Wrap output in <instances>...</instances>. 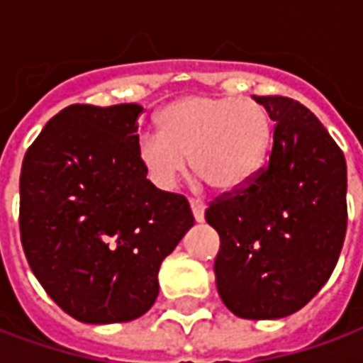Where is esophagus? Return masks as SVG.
I'll list each match as a JSON object with an SVG mask.
<instances>
[{"instance_id":"obj_1","label":"esophagus","mask_w":363,"mask_h":363,"mask_svg":"<svg viewBox=\"0 0 363 363\" xmlns=\"http://www.w3.org/2000/svg\"><path fill=\"white\" fill-rule=\"evenodd\" d=\"M190 208H192V216L196 221H204V210L206 204L202 200H190Z\"/></svg>"}]
</instances>
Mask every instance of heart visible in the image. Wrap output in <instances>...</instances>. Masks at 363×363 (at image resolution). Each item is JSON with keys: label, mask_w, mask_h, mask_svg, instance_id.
<instances>
[{"label": "heart", "mask_w": 363, "mask_h": 363, "mask_svg": "<svg viewBox=\"0 0 363 363\" xmlns=\"http://www.w3.org/2000/svg\"><path fill=\"white\" fill-rule=\"evenodd\" d=\"M159 134H142L135 153L157 189L171 190L194 169L212 189L237 192L260 173L272 140L267 108L249 96L190 95L167 104Z\"/></svg>", "instance_id": "obj_1"}]
</instances>
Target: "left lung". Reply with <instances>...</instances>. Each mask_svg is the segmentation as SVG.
I'll return each mask as SVG.
<instances>
[{
  "mask_svg": "<svg viewBox=\"0 0 363 363\" xmlns=\"http://www.w3.org/2000/svg\"><path fill=\"white\" fill-rule=\"evenodd\" d=\"M274 120L267 165L206 210L220 233L216 284L241 319H281L317 296L342 251L346 161L327 128L288 96H252Z\"/></svg>",
  "mask_w": 363,
  "mask_h": 363,
  "instance_id": "left-lung-1",
  "label": "left lung"
}]
</instances>
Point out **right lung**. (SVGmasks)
I'll return each instance as SVG.
<instances>
[{"mask_svg":"<svg viewBox=\"0 0 363 363\" xmlns=\"http://www.w3.org/2000/svg\"><path fill=\"white\" fill-rule=\"evenodd\" d=\"M140 104H69L23 159V251L46 294L91 325L155 303L161 262L194 225L189 200L155 189L135 153Z\"/></svg>","mask_w":363,"mask_h":363,"instance_id":"right-lung-1","label":"right lung"}]
</instances>
